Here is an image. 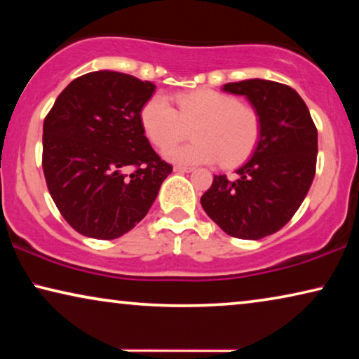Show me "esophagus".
<instances>
[{"label":"esophagus","mask_w":359,"mask_h":359,"mask_svg":"<svg viewBox=\"0 0 359 359\" xmlns=\"http://www.w3.org/2000/svg\"><path fill=\"white\" fill-rule=\"evenodd\" d=\"M194 168H191V166H183V165H176L173 171L175 173H191Z\"/></svg>","instance_id":"1"}]
</instances>
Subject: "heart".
<instances>
[{
    "label": "heart",
    "instance_id": "1",
    "mask_svg": "<svg viewBox=\"0 0 359 359\" xmlns=\"http://www.w3.org/2000/svg\"><path fill=\"white\" fill-rule=\"evenodd\" d=\"M176 109L165 96L155 95L142 107L147 137L158 149H168L187 136L195 140L165 150V158L181 165H205L220 160L233 166L248 158L259 139V117L253 107L215 90H198L175 97Z\"/></svg>",
    "mask_w": 359,
    "mask_h": 359
}]
</instances>
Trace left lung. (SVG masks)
<instances>
[{"label": "left lung", "mask_w": 359, "mask_h": 359, "mask_svg": "<svg viewBox=\"0 0 359 359\" xmlns=\"http://www.w3.org/2000/svg\"><path fill=\"white\" fill-rule=\"evenodd\" d=\"M222 91L245 96L259 117V139L237 180L214 175L201 198L205 214L232 237L259 240L286 225L309 193L317 161V129L306 102L283 83L252 78Z\"/></svg>", "instance_id": "left-lung-1"}]
</instances>
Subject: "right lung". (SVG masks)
<instances>
[{"instance_id": "1", "label": "right lung", "mask_w": 359, "mask_h": 359, "mask_svg": "<svg viewBox=\"0 0 359 359\" xmlns=\"http://www.w3.org/2000/svg\"><path fill=\"white\" fill-rule=\"evenodd\" d=\"M155 85L100 70L73 80L43 121L42 168L53 203L78 233L112 240L145 217L171 173L140 112ZM134 165L135 172L126 175Z\"/></svg>"}]
</instances>
